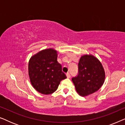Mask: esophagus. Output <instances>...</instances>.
Segmentation results:
<instances>
[{"mask_svg": "<svg viewBox=\"0 0 125 125\" xmlns=\"http://www.w3.org/2000/svg\"><path fill=\"white\" fill-rule=\"evenodd\" d=\"M66 77H67V78H69L71 77V74H70L69 73H66Z\"/></svg>", "mask_w": 125, "mask_h": 125, "instance_id": "esophagus-1", "label": "esophagus"}]
</instances>
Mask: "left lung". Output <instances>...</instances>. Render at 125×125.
I'll return each instance as SVG.
<instances>
[{"mask_svg": "<svg viewBox=\"0 0 125 125\" xmlns=\"http://www.w3.org/2000/svg\"><path fill=\"white\" fill-rule=\"evenodd\" d=\"M78 66L77 76L72 78L77 93L84 97L97 91L105 78L100 61L92 55H84L80 58Z\"/></svg>", "mask_w": 125, "mask_h": 125, "instance_id": "8db88e82", "label": "left lung"}]
</instances>
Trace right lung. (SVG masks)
<instances>
[{
	"instance_id": "right-lung-1",
	"label": "right lung",
	"mask_w": 125,
	"mask_h": 125,
	"mask_svg": "<svg viewBox=\"0 0 125 125\" xmlns=\"http://www.w3.org/2000/svg\"><path fill=\"white\" fill-rule=\"evenodd\" d=\"M57 52L53 49L42 50L31 58L28 74L32 86L43 94H50L57 89L66 75L57 61Z\"/></svg>"
}]
</instances>
